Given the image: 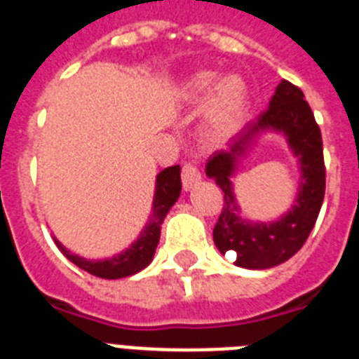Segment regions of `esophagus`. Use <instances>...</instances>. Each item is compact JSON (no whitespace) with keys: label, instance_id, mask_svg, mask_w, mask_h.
I'll return each instance as SVG.
<instances>
[{"label":"esophagus","instance_id":"1","mask_svg":"<svg viewBox=\"0 0 359 359\" xmlns=\"http://www.w3.org/2000/svg\"><path fill=\"white\" fill-rule=\"evenodd\" d=\"M201 182V171L191 164H186L182 168V186H184L186 191L194 189L195 186Z\"/></svg>","mask_w":359,"mask_h":359}]
</instances>
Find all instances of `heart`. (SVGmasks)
<instances>
[{
    "label": "heart",
    "mask_w": 359,
    "mask_h": 359,
    "mask_svg": "<svg viewBox=\"0 0 359 359\" xmlns=\"http://www.w3.org/2000/svg\"><path fill=\"white\" fill-rule=\"evenodd\" d=\"M179 95L189 104L205 101L206 133L215 140H225L240 129L249 110V84L240 74H225L217 79V72L197 69L186 75L179 84Z\"/></svg>",
    "instance_id": "obj_1"
}]
</instances>
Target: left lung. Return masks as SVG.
I'll use <instances>...</instances> for the list:
<instances>
[{
	"mask_svg": "<svg viewBox=\"0 0 359 359\" xmlns=\"http://www.w3.org/2000/svg\"><path fill=\"white\" fill-rule=\"evenodd\" d=\"M285 136L299 165V188L294 205L273 222H252L241 214L231 180L255 142L264 133ZM206 177L225 194V205L214 226V243L221 255H234L238 267L269 269L284 264L304 245L325 199V160L321 130L304 94L282 81L269 109L250 121L206 162Z\"/></svg>",
	"mask_w": 359,
	"mask_h": 359,
	"instance_id": "1",
	"label": "left lung"
}]
</instances>
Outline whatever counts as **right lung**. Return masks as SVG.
I'll return each instance as SVG.
<instances>
[{
	"label": "right lung",
	"instance_id": "obj_1",
	"mask_svg": "<svg viewBox=\"0 0 359 359\" xmlns=\"http://www.w3.org/2000/svg\"><path fill=\"white\" fill-rule=\"evenodd\" d=\"M182 189L180 182V165H171L160 171L154 180V197L153 208H151L149 221L145 223L140 236L130 243L125 250L112 258H103V260H90L84 256H79L60 243L53 236L55 243L60 249L66 258L72 264H75L79 269L86 271L90 275L107 278V280H116V278H125V276L136 275L142 269L153 262L154 250L160 241V229L164 223L165 215L171 210V206L177 203Z\"/></svg>",
	"mask_w": 359,
	"mask_h": 359
}]
</instances>
